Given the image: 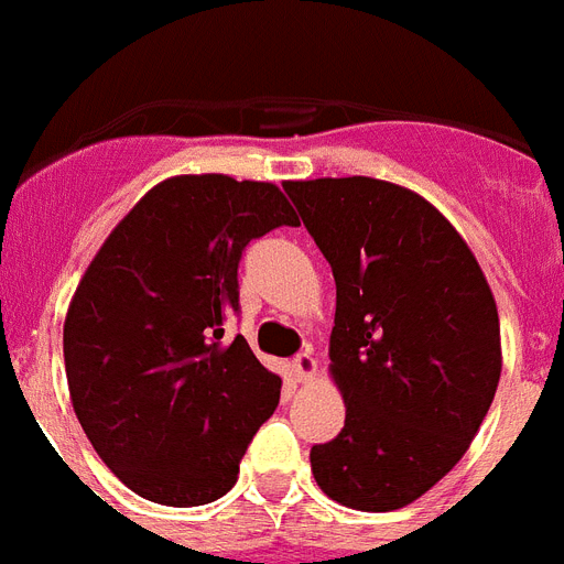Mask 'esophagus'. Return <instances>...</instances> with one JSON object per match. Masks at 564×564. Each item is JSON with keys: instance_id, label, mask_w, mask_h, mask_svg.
I'll use <instances>...</instances> for the list:
<instances>
[{"instance_id": "1", "label": "esophagus", "mask_w": 564, "mask_h": 564, "mask_svg": "<svg viewBox=\"0 0 564 564\" xmlns=\"http://www.w3.org/2000/svg\"><path fill=\"white\" fill-rule=\"evenodd\" d=\"M291 372H294L296 381H308L314 372H317V360L311 352H300L294 360H291Z\"/></svg>"}]
</instances>
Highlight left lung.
Returning <instances> with one entry per match:
<instances>
[{"label":"left lung","instance_id":"obj_1","mask_svg":"<svg viewBox=\"0 0 564 564\" xmlns=\"http://www.w3.org/2000/svg\"><path fill=\"white\" fill-rule=\"evenodd\" d=\"M337 285L332 376L340 434L311 448L314 480L364 512L408 507L475 440L501 378L495 296L457 229L372 177L285 183Z\"/></svg>","mask_w":564,"mask_h":564}]
</instances>
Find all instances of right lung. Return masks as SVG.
<instances>
[{"label": "right lung", "instance_id": "right-lung-1", "mask_svg": "<svg viewBox=\"0 0 564 564\" xmlns=\"http://www.w3.org/2000/svg\"><path fill=\"white\" fill-rule=\"evenodd\" d=\"M296 215L273 183L183 174L112 229L72 296L63 360L78 422L110 471L169 507L236 486L247 445L279 404L238 314L245 247Z\"/></svg>", "mask_w": 564, "mask_h": 564}]
</instances>
